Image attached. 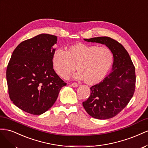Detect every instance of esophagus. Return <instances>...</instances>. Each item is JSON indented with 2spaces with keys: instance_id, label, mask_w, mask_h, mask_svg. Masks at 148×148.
<instances>
[{
  "instance_id": "obj_1",
  "label": "esophagus",
  "mask_w": 148,
  "mask_h": 148,
  "mask_svg": "<svg viewBox=\"0 0 148 148\" xmlns=\"http://www.w3.org/2000/svg\"><path fill=\"white\" fill-rule=\"evenodd\" d=\"M70 86H72V87H78V84L76 82H73V83L71 84Z\"/></svg>"
}]
</instances>
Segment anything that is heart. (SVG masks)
Returning a JSON list of instances; mask_svg holds the SVG:
<instances>
[{
  "mask_svg": "<svg viewBox=\"0 0 148 148\" xmlns=\"http://www.w3.org/2000/svg\"><path fill=\"white\" fill-rule=\"evenodd\" d=\"M113 63L112 51L105 46H97L82 43L71 45L67 50L54 51L52 56L53 68L59 76L68 77L75 69L73 77L84 80L88 85H95L107 76Z\"/></svg>",
  "mask_w": 148,
  "mask_h": 148,
  "instance_id": "b5f03b06",
  "label": "heart"
}]
</instances>
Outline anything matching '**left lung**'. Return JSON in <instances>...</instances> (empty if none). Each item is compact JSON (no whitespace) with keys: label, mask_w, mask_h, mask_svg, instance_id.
<instances>
[{"label":"left lung","mask_w":148,"mask_h":148,"mask_svg":"<svg viewBox=\"0 0 148 148\" xmlns=\"http://www.w3.org/2000/svg\"><path fill=\"white\" fill-rule=\"evenodd\" d=\"M84 40L106 45L113 53L112 72L102 82L90 88V97L82 102L92 117L100 120L111 119L133 97L136 83L134 66L123 45L111 38L100 36Z\"/></svg>","instance_id":"8db88e82"}]
</instances>
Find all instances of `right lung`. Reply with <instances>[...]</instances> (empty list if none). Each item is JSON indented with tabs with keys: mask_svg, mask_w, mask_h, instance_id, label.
Segmentation results:
<instances>
[{
	"mask_svg": "<svg viewBox=\"0 0 148 148\" xmlns=\"http://www.w3.org/2000/svg\"><path fill=\"white\" fill-rule=\"evenodd\" d=\"M57 36L40 34L20 43L8 62L6 77L12 102L23 111L40 115L51 107L66 83L53 68Z\"/></svg>",
	"mask_w": 148,
	"mask_h": 148,
	"instance_id": "right-lung-1",
	"label": "right lung"
}]
</instances>
